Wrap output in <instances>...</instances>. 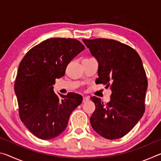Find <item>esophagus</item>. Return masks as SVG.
Returning a JSON list of instances; mask_svg holds the SVG:
<instances>
[{
  "label": "esophagus",
  "instance_id": "obj_1",
  "mask_svg": "<svg viewBox=\"0 0 161 161\" xmlns=\"http://www.w3.org/2000/svg\"><path fill=\"white\" fill-rule=\"evenodd\" d=\"M89 100V97H83V102H86L87 101Z\"/></svg>",
  "mask_w": 161,
  "mask_h": 161
}]
</instances>
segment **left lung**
Instances as JSON below:
<instances>
[{
	"label": "left lung",
	"mask_w": 161,
	"mask_h": 161,
	"mask_svg": "<svg viewBox=\"0 0 161 161\" xmlns=\"http://www.w3.org/2000/svg\"><path fill=\"white\" fill-rule=\"evenodd\" d=\"M82 41L98 62L97 84L111 86V100L104 104L92 97L96 109L90 118L93 129L107 139L126 135L145 111L148 86L142 60L132 47L119 41L97 38Z\"/></svg>",
	"instance_id": "left-lung-1"
}]
</instances>
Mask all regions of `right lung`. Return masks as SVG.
<instances>
[{"label": "right lung", "instance_id": "right-lung-1", "mask_svg": "<svg viewBox=\"0 0 161 161\" xmlns=\"http://www.w3.org/2000/svg\"><path fill=\"white\" fill-rule=\"evenodd\" d=\"M84 49L77 40L50 38L31 49L19 64L14 86L19 115L40 139L50 140L61 134L71 114L82 102V97L76 93L58 96L53 85Z\"/></svg>", "mask_w": 161, "mask_h": 161}]
</instances>
